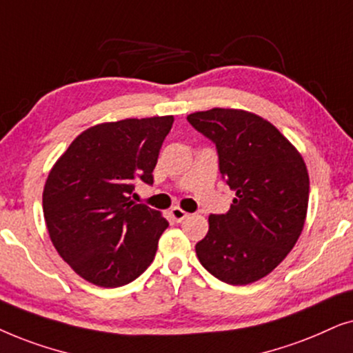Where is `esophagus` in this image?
<instances>
[{
	"label": "esophagus",
	"mask_w": 353,
	"mask_h": 353,
	"mask_svg": "<svg viewBox=\"0 0 353 353\" xmlns=\"http://www.w3.org/2000/svg\"><path fill=\"white\" fill-rule=\"evenodd\" d=\"M171 216H172L174 221L181 223V221L189 218V213H187V211H184L182 208H179V206H174V208L171 210Z\"/></svg>",
	"instance_id": "esophagus-1"
}]
</instances>
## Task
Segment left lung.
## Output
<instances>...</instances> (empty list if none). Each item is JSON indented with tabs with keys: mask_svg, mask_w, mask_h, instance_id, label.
Segmentation results:
<instances>
[{
	"mask_svg": "<svg viewBox=\"0 0 353 353\" xmlns=\"http://www.w3.org/2000/svg\"><path fill=\"white\" fill-rule=\"evenodd\" d=\"M187 121L216 145L221 176L236 192L228 213L210 214L196 256L223 283H255L288 256L303 231L307 164L270 121L253 112L213 108Z\"/></svg>",
	"mask_w": 353,
	"mask_h": 353,
	"instance_id": "1",
	"label": "left lung"
}]
</instances>
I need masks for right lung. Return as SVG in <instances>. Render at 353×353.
I'll return each instance as SVG.
<instances>
[{"label":"right lung","mask_w":353,"mask_h":353,"mask_svg":"<svg viewBox=\"0 0 353 353\" xmlns=\"http://www.w3.org/2000/svg\"><path fill=\"white\" fill-rule=\"evenodd\" d=\"M172 116L103 122L83 130L51 168L43 216L61 258L100 288L132 283L153 261L169 223L130 200L135 181L153 184Z\"/></svg>","instance_id":"right-lung-1"}]
</instances>
